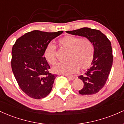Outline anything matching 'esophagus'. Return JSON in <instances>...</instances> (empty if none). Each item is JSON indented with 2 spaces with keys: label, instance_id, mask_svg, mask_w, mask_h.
I'll list each match as a JSON object with an SVG mask.
<instances>
[{
  "label": "esophagus",
  "instance_id": "34e87169",
  "mask_svg": "<svg viewBox=\"0 0 124 124\" xmlns=\"http://www.w3.org/2000/svg\"><path fill=\"white\" fill-rule=\"evenodd\" d=\"M66 77L69 79V80H73L75 79V78L73 76H68V75H66Z\"/></svg>",
  "mask_w": 124,
  "mask_h": 124
}]
</instances>
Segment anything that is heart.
I'll return each mask as SVG.
<instances>
[{"mask_svg": "<svg viewBox=\"0 0 124 124\" xmlns=\"http://www.w3.org/2000/svg\"><path fill=\"white\" fill-rule=\"evenodd\" d=\"M61 47L69 51L66 62H57L54 65V73L63 75L73 73L80 69L85 70L89 69L94 57V48L90 39L80 38L72 35H66L58 41ZM44 55L46 60L54 64L56 60V46L49 43L44 49Z\"/></svg>", "mask_w": 124, "mask_h": 124, "instance_id": "b5f03b06", "label": "heart"}]
</instances>
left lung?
<instances>
[{"instance_id": "8db88e82", "label": "left lung", "mask_w": 124, "mask_h": 124, "mask_svg": "<svg viewBox=\"0 0 124 124\" xmlns=\"http://www.w3.org/2000/svg\"><path fill=\"white\" fill-rule=\"evenodd\" d=\"M72 35L84 37L92 41L94 48V57L91 67L83 75L78 78L83 81V89L79 91L82 95H91L99 92L106 84L112 65L113 56L111 44L100 31L84 27L66 31Z\"/></svg>"}]
</instances>
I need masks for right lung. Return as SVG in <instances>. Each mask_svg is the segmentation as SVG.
I'll return each instance as SVG.
<instances>
[{
	"label": "right lung",
	"instance_id": "1",
	"mask_svg": "<svg viewBox=\"0 0 124 124\" xmlns=\"http://www.w3.org/2000/svg\"><path fill=\"white\" fill-rule=\"evenodd\" d=\"M63 32L34 30L18 38L13 46V73L20 89L32 99H43L52 89L56 75L49 72L50 66L44 52L52 39Z\"/></svg>",
	"mask_w": 124,
	"mask_h": 124
}]
</instances>
